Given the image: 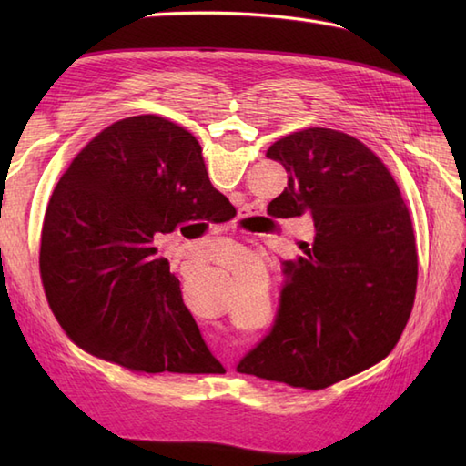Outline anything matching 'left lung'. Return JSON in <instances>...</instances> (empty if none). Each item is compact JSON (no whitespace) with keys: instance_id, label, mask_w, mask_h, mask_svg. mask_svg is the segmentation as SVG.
<instances>
[{"instance_id":"left-lung-1","label":"left lung","mask_w":466,"mask_h":466,"mask_svg":"<svg viewBox=\"0 0 466 466\" xmlns=\"http://www.w3.org/2000/svg\"><path fill=\"white\" fill-rule=\"evenodd\" d=\"M266 156L289 172L268 212H309L316 236L306 258L284 262L272 329L236 369L319 390L397 346L417 294L410 214L380 157L349 134L309 127L274 142Z\"/></svg>"}]
</instances>
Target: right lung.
Listing matches in <instances>:
<instances>
[{
    "label": "right lung",
    "instance_id": "right-lung-1",
    "mask_svg": "<svg viewBox=\"0 0 466 466\" xmlns=\"http://www.w3.org/2000/svg\"><path fill=\"white\" fill-rule=\"evenodd\" d=\"M228 208L184 127L152 114L107 126L59 177L44 218L39 272L59 326L136 372L222 370L154 240L226 222Z\"/></svg>",
    "mask_w": 466,
    "mask_h": 466
}]
</instances>
